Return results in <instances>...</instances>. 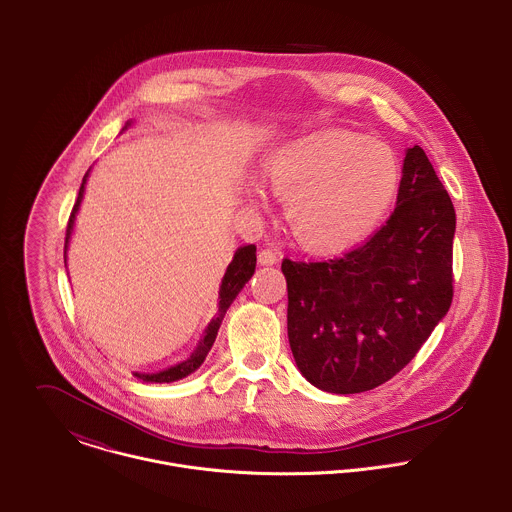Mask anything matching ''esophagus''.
<instances>
[{
  "instance_id": "obj_1",
  "label": "esophagus",
  "mask_w": 512,
  "mask_h": 512,
  "mask_svg": "<svg viewBox=\"0 0 512 512\" xmlns=\"http://www.w3.org/2000/svg\"><path fill=\"white\" fill-rule=\"evenodd\" d=\"M258 262H260L262 266H272V264H276V262H278V250H276V248H270V246L262 248V250L258 252Z\"/></svg>"
}]
</instances>
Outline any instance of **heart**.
Masks as SVG:
<instances>
[{"instance_id":"obj_1","label":"heart","mask_w":512,"mask_h":512,"mask_svg":"<svg viewBox=\"0 0 512 512\" xmlns=\"http://www.w3.org/2000/svg\"><path fill=\"white\" fill-rule=\"evenodd\" d=\"M262 175L286 201L293 238L313 252H337L363 240L386 215L400 163L386 144L335 130L274 149Z\"/></svg>"}]
</instances>
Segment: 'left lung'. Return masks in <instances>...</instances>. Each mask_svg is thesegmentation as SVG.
I'll return each instance as SVG.
<instances>
[{
  "mask_svg": "<svg viewBox=\"0 0 512 512\" xmlns=\"http://www.w3.org/2000/svg\"><path fill=\"white\" fill-rule=\"evenodd\" d=\"M402 173L394 213L365 244L323 262H282L293 359L325 392L390 380L451 305L453 203L422 147L406 151Z\"/></svg>",
  "mask_w": 512,
  "mask_h": 512,
  "instance_id": "1",
  "label": "left lung"
}]
</instances>
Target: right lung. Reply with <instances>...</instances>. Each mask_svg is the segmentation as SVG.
Listing matches in <instances>:
<instances>
[{
  "mask_svg": "<svg viewBox=\"0 0 512 512\" xmlns=\"http://www.w3.org/2000/svg\"><path fill=\"white\" fill-rule=\"evenodd\" d=\"M86 177L88 173L84 175L82 179V185H80V191H78V197H76V203H74L73 211H71V217H69V224H67V238H65V248L69 244V236H71V230H73L74 215L78 211V205L82 201V193H84V183H86ZM256 270V246L254 244H248V246H242L236 250L230 266L226 268V274L222 278V284H220L219 292V317L211 321V325L207 327V333L205 337L201 339V343L197 345V349L191 353V357L179 365L171 366L163 372H157V374H138V378H142L144 382H173V380H179L191 372H195L199 366L203 365L205 357L209 355L215 339H217V333H219L220 321L226 313V309L230 307V303L234 301V297L238 295V292L244 288V284L252 278Z\"/></svg>",
  "mask_w": 512,
  "mask_h": 512,
  "instance_id": "right-lung-1",
  "label": "right lung"
}]
</instances>
